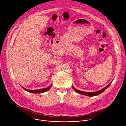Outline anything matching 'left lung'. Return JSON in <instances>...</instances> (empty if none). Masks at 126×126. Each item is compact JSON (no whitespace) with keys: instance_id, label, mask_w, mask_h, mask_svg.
I'll return each instance as SVG.
<instances>
[{"instance_id":"obj_1","label":"left lung","mask_w":126,"mask_h":126,"mask_svg":"<svg viewBox=\"0 0 126 126\" xmlns=\"http://www.w3.org/2000/svg\"><path fill=\"white\" fill-rule=\"evenodd\" d=\"M112 81L108 85V86H107L106 87H105V88H104L103 89L100 90L98 91H96V92H84V91H80V90H77L76 89H75L73 86L72 87H73V89L74 90V91L79 93V94H82V95H85V96H90V97H93V96H97V95H98L100 94H101L102 92H103L108 87L110 84L112 83Z\"/></svg>"}]
</instances>
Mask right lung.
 Returning <instances> with one entry per match:
<instances>
[{"label": "right lung", "mask_w": 126, "mask_h": 126, "mask_svg": "<svg viewBox=\"0 0 126 126\" xmlns=\"http://www.w3.org/2000/svg\"><path fill=\"white\" fill-rule=\"evenodd\" d=\"M51 87H52V84H51L48 87L44 88V89H38V90H29V89H27L21 86V87H22V88L23 89H24L25 91H26L28 92H30V93H42L48 91L51 88Z\"/></svg>", "instance_id": "1"}]
</instances>
